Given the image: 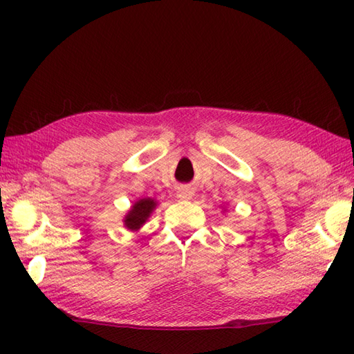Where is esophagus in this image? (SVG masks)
I'll use <instances>...</instances> for the list:
<instances>
[{"mask_svg": "<svg viewBox=\"0 0 354 354\" xmlns=\"http://www.w3.org/2000/svg\"><path fill=\"white\" fill-rule=\"evenodd\" d=\"M192 196H193V192H192V189H189V187H183V189H179V192H178V198L179 199H192Z\"/></svg>", "mask_w": 354, "mask_h": 354, "instance_id": "1", "label": "esophagus"}]
</instances>
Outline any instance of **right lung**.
<instances>
[{
  "label": "right lung",
  "instance_id": "right-lung-1",
  "mask_svg": "<svg viewBox=\"0 0 354 354\" xmlns=\"http://www.w3.org/2000/svg\"><path fill=\"white\" fill-rule=\"evenodd\" d=\"M156 207V202L153 199H140L138 202H135V205L131 208V212L127 213L124 225L129 230H138L142 223L147 221L149 214L153 212V208Z\"/></svg>",
  "mask_w": 354,
  "mask_h": 354
}]
</instances>
